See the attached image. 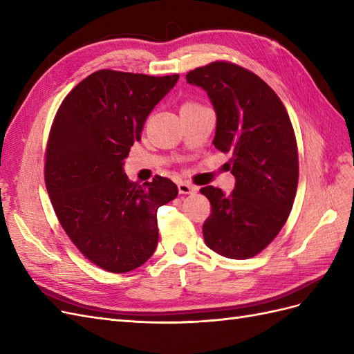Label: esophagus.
Returning <instances> with one entry per match:
<instances>
[{"instance_id":"1","label":"esophagus","mask_w":354,"mask_h":354,"mask_svg":"<svg viewBox=\"0 0 354 354\" xmlns=\"http://www.w3.org/2000/svg\"><path fill=\"white\" fill-rule=\"evenodd\" d=\"M196 190H198V187L192 186L189 183H183V181H180L178 183V192L181 195H194V194H196Z\"/></svg>"}]
</instances>
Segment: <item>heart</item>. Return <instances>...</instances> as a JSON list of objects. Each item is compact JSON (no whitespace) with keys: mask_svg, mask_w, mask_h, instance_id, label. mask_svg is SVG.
<instances>
[{"mask_svg":"<svg viewBox=\"0 0 354 354\" xmlns=\"http://www.w3.org/2000/svg\"><path fill=\"white\" fill-rule=\"evenodd\" d=\"M194 104H196V103H192V102H187V103H185L183 106H194Z\"/></svg>","mask_w":354,"mask_h":354,"instance_id":"b5f03b06","label":"heart"}]
</instances>
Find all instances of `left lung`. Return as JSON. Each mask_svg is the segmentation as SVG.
Wrapping results in <instances>:
<instances>
[{
	"label": "left lung",
	"mask_w": 354,
	"mask_h": 354,
	"mask_svg": "<svg viewBox=\"0 0 354 354\" xmlns=\"http://www.w3.org/2000/svg\"><path fill=\"white\" fill-rule=\"evenodd\" d=\"M186 81L207 91L217 116L212 145L232 153L226 165L234 176L230 195L201 189L211 202L203 241L227 259H251L276 238L292 209L298 185L292 124L269 85L233 63L214 62L190 71Z\"/></svg>",
	"instance_id": "obj_1"
}]
</instances>
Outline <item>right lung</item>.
I'll return each instance as SVG.
<instances>
[{"label":"right lung","instance_id":"add662e5","mask_svg":"<svg viewBox=\"0 0 354 354\" xmlns=\"http://www.w3.org/2000/svg\"><path fill=\"white\" fill-rule=\"evenodd\" d=\"M177 81L97 71L66 95L53 122L44 173L53 208L75 246L108 272H131L151 259L158 208L178 195L169 178L140 186L124 174L146 118Z\"/></svg>","mask_w":354,"mask_h":354}]
</instances>
